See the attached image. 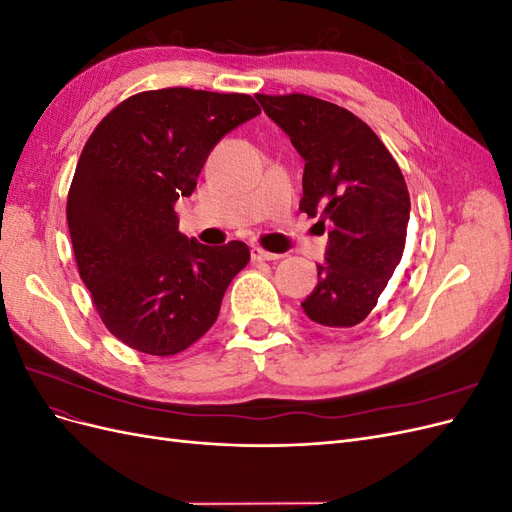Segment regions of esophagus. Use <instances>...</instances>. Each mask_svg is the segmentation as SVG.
I'll use <instances>...</instances> for the list:
<instances>
[{
	"label": "esophagus",
	"mask_w": 512,
	"mask_h": 512,
	"mask_svg": "<svg viewBox=\"0 0 512 512\" xmlns=\"http://www.w3.org/2000/svg\"><path fill=\"white\" fill-rule=\"evenodd\" d=\"M250 254H252V260H277V258H282L280 254H273V252L262 250V247H258V245L252 247Z\"/></svg>",
	"instance_id": "1"
}]
</instances>
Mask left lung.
I'll return each instance as SVG.
<instances>
[{
  "label": "left lung",
  "instance_id": "1",
  "mask_svg": "<svg viewBox=\"0 0 512 512\" xmlns=\"http://www.w3.org/2000/svg\"><path fill=\"white\" fill-rule=\"evenodd\" d=\"M305 160L299 209L329 224L318 284L301 303L324 329H350L378 305L404 256L410 194L393 156L365 121L312 96H256Z\"/></svg>",
  "mask_w": 512,
  "mask_h": 512
}]
</instances>
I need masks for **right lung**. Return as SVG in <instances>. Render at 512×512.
I'll list each match as a JSON object with an SVG mask.
<instances>
[{"mask_svg": "<svg viewBox=\"0 0 512 512\" xmlns=\"http://www.w3.org/2000/svg\"><path fill=\"white\" fill-rule=\"evenodd\" d=\"M258 113L250 96L168 87L121 102L89 136L68 194L70 239L102 322L130 348L192 346L250 262L243 241L185 237L175 203L194 192L211 149Z\"/></svg>", "mask_w": 512, "mask_h": 512, "instance_id": "obj_1", "label": "right lung"}]
</instances>
